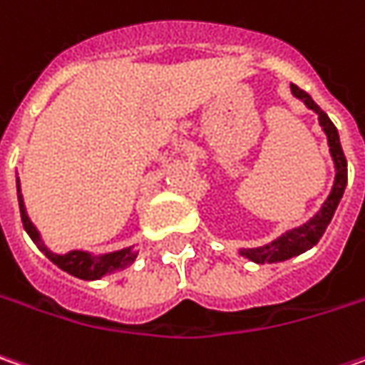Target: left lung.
I'll return each instance as SVG.
<instances>
[{
	"label": "left lung",
	"mask_w": 365,
	"mask_h": 365,
	"mask_svg": "<svg viewBox=\"0 0 365 365\" xmlns=\"http://www.w3.org/2000/svg\"><path fill=\"white\" fill-rule=\"evenodd\" d=\"M291 93L297 98H301L307 105V108L315 110L317 117H319L321 129L327 135L329 153H331L333 163H335V182H333L331 194L327 195V200L323 202L319 212L311 220L305 222L303 226H297L293 230H287L277 240H272L270 245L258 246V248H242L240 250V257L248 258V260H252L257 264L283 262V260H289V258L299 257L301 252H305V250L317 245L323 232H325V228L329 226V222H331L333 214H335V210L339 206V200L344 197V192H346L347 185V161L346 155H344V149H341V143H339V133L335 129V125L321 110L319 105L305 91H301L297 84H291Z\"/></svg>",
	"instance_id": "1"
}]
</instances>
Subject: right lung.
Wrapping results in <instances>:
<instances>
[{
	"instance_id": "right-lung-1",
	"label": "right lung",
	"mask_w": 365,
	"mask_h": 365,
	"mask_svg": "<svg viewBox=\"0 0 365 365\" xmlns=\"http://www.w3.org/2000/svg\"><path fill=\"white\" fill-rule=\"evenodd\" d=\"M16 183H18L19 214H21L24 228H26L28 236L34 240V245L38 246L46 257L56 264L58 269H62L64 272H68V274L76 277V279H82V281H96V279H103V277L113 274V272L125 270L135 262V258L139 255L135 250V246H127V248H120V250H115V252H107V255H98V257L86 252V250H70L66 255L52 252L44 245L38 228L28 218V212H26V206H24V195H21V190H19V178H16Z\"/></svg>"
}]
</instances>
